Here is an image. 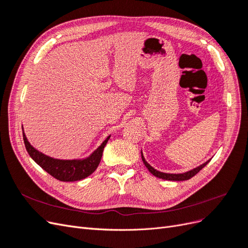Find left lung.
<instances>
[{
	"label": "left lung",
	"mask_w": 248,
	"mask_h": 248,
	"mask_svg": "<svg viewBox=\"0 0 248 248\" xmlns=\"http://www.w3.org/2000/svg\"><path fill=\"white\" fill-rule=\"evenodd\" d=\"M140 154H141V159H142V162H144V164L146 166V168L148 169V170L151 172L152 175H154L155 177L157 178H160V179H163V180H169V181H185V180H188L190 178H192L194 175L198 174V172L207 166V163L211 160L209 159L207 160L206 162H204L202 164H201V166L194 168L190 170H187L185 172H180V174H170V172H163V171H159L155 170L152 166H150V164L146 161L144 155H142V152L140 151Z\"/></svg>",
	"instance_id": "1"
}]
</instances>
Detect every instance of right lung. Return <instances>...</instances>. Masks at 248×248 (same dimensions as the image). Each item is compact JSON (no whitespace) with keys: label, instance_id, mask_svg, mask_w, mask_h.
I'll return each instance as SVG.
<instances>
[{"label":"right lung","instance_id":"1","mask_svg":"<svg viewBox=\"0 0 248 248\" xmlns=\"http://www.w3.org/2000/svg\"><path fill=\"white\" fill-rule=\"evenodd\" d=\"M22 137H24L26 149L31 158L44 170L47 171L50 176L63 182L78 181V180L85 179L94 172L97 167L99 166L103 149L110 138V136H108L98 148L85 158L58 159L43 154L35 149L30 144L24 129H22Z\"/></svg>","mask_w":248,"mask_h":248}]
</instances>
